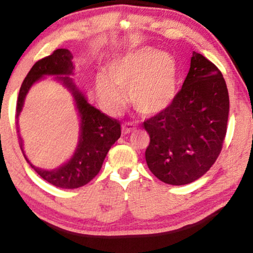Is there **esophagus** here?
I'll list each match as a JSON object with an SVG mask.
<instances>
[{
    "mask_svg": "<svg viewBox=\"0 0 253 253\" xmlns=\"http://www.w3.org/2000/svg\"><path fill=\"white\" fill-rule=\"evenodd\" d=\"M135 128H136V127L134 126V124H132V123H125L123 125V127H121V130H123L124 135H127V134L132 133Z\"/></svg>",
    "mask_w": 253,
    "mask_h": 253,
    "instance_id": "34e87169",
    "label": "esophagus"
}]
</instances>
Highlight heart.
Returning a JSON list of instances; mask_svg holds the SVG:
<instances>
[{
    "mask_svg": "<svg viewBox=\"0 0 253 253\" xmlns=\"http://www.w3.org/2000/svg\"><path fill=\"white\" fill-rule=\"evenodd\" d=\"M178 66L170 54L153 47H140L118 56L107 66V75L96 77V92L106 112L117 114L129 103L143 116L168 109L177 95Z\"/></svg>",
    "mask_w": 253,
    "mask_h": 253,
    "instance_id": "b5f03b06",
    "label": "heart"
}]
</instances>
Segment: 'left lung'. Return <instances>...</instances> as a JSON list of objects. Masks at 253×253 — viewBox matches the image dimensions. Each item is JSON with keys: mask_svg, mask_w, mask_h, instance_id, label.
<instances>
[{"mask_svg": "<svg viewBox=\"0 0 253 253\" xmlns=\"http://www.w3.org/2000/svg\"><path fill=\"white\" fill-rule=\"evenodd\" d=\"M228 116L223 75L213 62L193 52L173 102L142 124L150 137L148 168L166 184L186 185L199 179L221 153Z\"/></svg>", "mask_w": 253, "mask_h": 253, "instance_id": "8db88e82", "label": "left lung"}]
</instances>
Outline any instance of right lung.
Masks as SVG:
<instances>
[{"mask_svg": "<svg viewBox=\"0 0 253 253\" xmlns=\"http://www.w3.org/2000/svg\"><path fill=\"white\" fill-rule=\"evenodd\" d=\"M72 60L73 54L68 49L59 48L54 50L50 55L37 61L23 81L16 105V118H18L30 87L46 75H58L55 79L61 81L72 91L81 118V129L79 146L73 157L66 164L50 171L35 167L24 154L22 137L18 135L23 155L32 169L42 179L61 188H77L92 180L98 174L107 151L121 135L119 121L90 105L83 93L73 83V80L67 76L73 74ZM61 75L66 76L61 77Z\"/></svg>", "mask_w": 253, "mask_h": 253, "instance_id": "obj_1", "label": "right lung"}]
</instances>
